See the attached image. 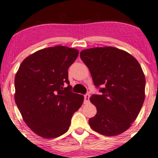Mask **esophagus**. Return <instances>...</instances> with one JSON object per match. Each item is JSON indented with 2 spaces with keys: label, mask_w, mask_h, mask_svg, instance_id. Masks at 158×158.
<instances>
[{
  "label": "esophagus",
  "mask_w": 158,
  "mask_h": 158,
  "mask_svg": "<svg viewBox=\"0 0 158 158\" xmlns=\"http://www.w3.org/2000/svg\"><path fill=\"white\" fill-rule=\"evenodd\" d=\"M89 99H90V94H85V95L84 96V102H85V103L89 102Z\"/></svg>",
  "instance_id": "34e87169"
}]
</instances>
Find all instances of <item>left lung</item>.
<instances>
[{"mask_svg": "<svg viewBox=\"0 0 158 158\" xmlns=\"http://www.w3.org/2000/svg\"><path fill=\"white\" fill-rule=\"evenodd\" d=\"M80 56L94 85H103L101 95L90 98L97 110L89 120L90 127L104 136L122 134L131 126L144 103L146 80L142 67L131 54L112 46L85 49Z\"/></svg>", "mask_w": 158, "mask_h": 158, "instance_id": "left-lung-1", "label": "left lung"}]
</instances>
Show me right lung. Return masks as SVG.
<instances>
[{
  "label": "right lung",
  "mask_w": 158,
  "mask_h": 158,
  "mask_svg": "<svg viewBox=\"0 0 158 158\" xmlns=\"http://www.w3.org/2000/svg\"><path fill=\"white\" fill-rule=\"evenodd\" d=\"M78 54L63 46L40 49L26 57L16 72L15 102L27 126L40 137L66 133L83 104V96L70 91L67 71Z\"/></svg>",
  "instance_id": "add662e5"
}]
</instances>
